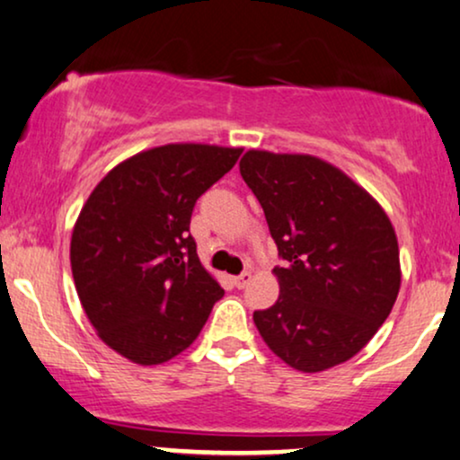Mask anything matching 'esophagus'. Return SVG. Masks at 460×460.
I'll return each mask as SVG.
<instances>
[{"instance_id":"1","label":"esophagus","mask_w":460,"mask_h":460,"mask_svg":"<svg viewBox=\"0 0 460 460\" xmlns=\"http://www.w3.org/2000/svg\"><path fill=\"white\" fill-rule=\"evenodd\" d=\"M249 281H252V273H241V275H236L234 279H232V283H234L236 288H239V290H243V288H247L249 286Z\"/></svg>"}]
</instances>
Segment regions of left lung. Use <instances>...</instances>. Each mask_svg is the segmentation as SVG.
Instances as JSON below:
<instances>
[{
  "label": "left lung",
  "mask_w": 460,
  "mask_h": 460,
  "mask_svg": "<svg viewBox=\"0 0 460 460\" xmlns=\"http://www.w3.org/2000/svg\"><path fill=\"white\" fill-rule=\"evenodd\" d=\"M273 236L279 298L253 311L288 365L317 373L349 360L393 311L399 243L384 208L348 174L311 155L247 151L239 164Z\"/></svg>",
  "instance_id": "obj_1"
}]
</instances>
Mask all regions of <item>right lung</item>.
I'll list each match as a JSON object with an SVG mask.
<instances>
[{
  "mask_svg": "<svg viewBox=\"0 0 460 460\" xmlns=\"http://www.w3.org/2000/svg\"><path fill=\"white\" fill-rule=\"evenodd\" d=\"M241 153L155 146L112 168L84 202L70 243L74 286L102 341L128 360L174 358L224 296L200 264L190 221Z\"/></svg>",
  "mask_w": 460,
  "mask_h": 460,
  "instance_id": "1",
  "label": "right lung"
}]
</instances>
